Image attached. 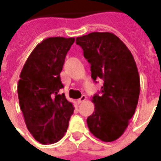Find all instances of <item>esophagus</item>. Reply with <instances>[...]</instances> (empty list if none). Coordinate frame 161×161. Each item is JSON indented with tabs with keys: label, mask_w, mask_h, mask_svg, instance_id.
Segmentation results:
<instances>
[{
	"label": "esophagus",
	"mask_w": 161,
	"mask_h": 161,
	"mask_svg": "<svg viewBox=\"0 0 161 161\" xmlns=\"http://www.w3.org/2000/svg\"><path fill=\"white\" fill-rule=\"evenodd\" d=\"M86 100V95H82V96L80 97V99H78V100H77V103H78V104H80V103H81V102H83V101H85Z\"/></svg>",
	"instance_id": "esophagus-1"
}]
</instances>
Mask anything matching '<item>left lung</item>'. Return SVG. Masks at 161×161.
<instances>
[{"label":"left lung","instance_id":"8db88e82","mask_svg":"<svg viewBox=\"0 0 161 161\" xmlns=\"http://www.w3.org/2000/svg\"><path fill=\"white\" fill-rule=\"evenodd\" d=\"M91 64L93 80H104L101 94L92 99L93 114L86 119L93 136L105 142L122 135L137 107L141 81L133 54L120 39L109 32H93L76 38Z\"/></svg>","mask_w":161,"mask_h":161}]
</instances>
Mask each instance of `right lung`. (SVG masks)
Segmentation results:
<instances>
[{
	"mask_svg": "<svg viewBox=\"0 0 161 161\" xmlns=\"http://www.w3.org/2000/svg\"><path fill=\"white\" fill-rule=\"evenodd\" d=\"M75 38L48 37L32 51L20 72L18 98L27 128L42 144L64 136L74 113L73 103L60 94L65 58Z\"/></svg>",
	"mask_w": 161,
	"mask_h": 161,
	"instance_id": "add662e5",
	"label": "right lung"
}]
</instances>
